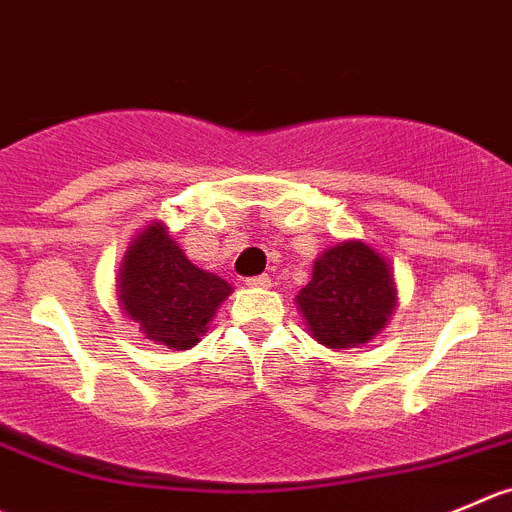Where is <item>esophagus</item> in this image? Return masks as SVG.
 Returning a JSON list of instances; mask_svg holds the SVG:
<instances>
[{"label": "esophagus", "mask_w": 512, "mask_h": 512, "mask_svg": "<svg viewBox=\"0 0 512 512\" xmlns=\"http://www.w3.org/2000/svg\"><path fill=\"white\" fill-rule=\"evenodd\" d=\"M247 287H270V277L267 275H257V277H247L245 280Z\"/></svg>", "instance_id": "esophagus-1"}]
</instances>
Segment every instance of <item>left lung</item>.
<instances>
[{"mask_svg": "<svg viewBox=\"0 0 512 512\" xmlns=\"http://www.w3.org/2000/svg\"><path fill=\"white\" fill-rule=\"evenodd\" d=\"M295 302L320 345L347 350L370 342L388 325L398 305V287L380 252L347 240L317 257L312 280Z\"/></svg>", "mask_w": 512, "mask_h": 512, "instance_id": "1", "label": "left lung"}]
</instances>
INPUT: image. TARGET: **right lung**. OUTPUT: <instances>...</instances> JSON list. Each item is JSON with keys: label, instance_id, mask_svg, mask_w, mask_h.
Wrapping results in <instances>:
<instances>
[{"label": "right lung", "instance_id": "obj_1", "mask_svg": "<svg viewBox=\"0 0 512 512\" xmlns=\"http://www.w3.org/2000/svg\"><path fill=\"white\" fill-rule=\"evenodd\" d=\"M117 282L124 315L147 340L172 350L197 345L232 292L230 282L192 265L162 222L147 225L130 242Z\"/></svg>", "mask_w": 512, "mask_h": 512}]
</instances>
